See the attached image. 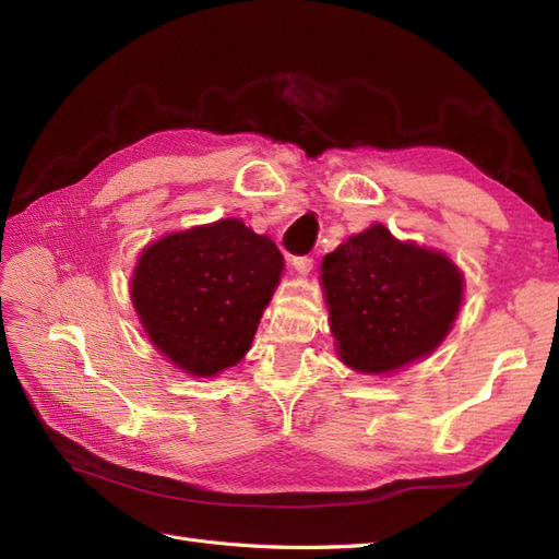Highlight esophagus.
Returning <instances> with one entry per match:
<instances>
[{"label":"esophagus","instance_id":"1","mask_svg":"<svg viewBox=\"0 0 559 559\" xmlns=\"http://www.w3.org/2000/svg\"><path fill=\"white\" fill-rule=\"evenodd\" d=\"M292 265L296 267V273H300V275H308L310 270H312V265H314V259H312V257H294Z\"/></svg>","mask_w":559,"mask_h":559}]
</instances>
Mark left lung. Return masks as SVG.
<instances>
[{
	"label": "left lung",
	"instance_id": "obj_1",
	"mask_svg": "<svg viewBox=\"0 0 559 559\" xmlns=\"http://www.w3.org/2000/svg\"><path fill=\"white\" fill-rule=\"evenodd\" d=\"M462 273L376 224L326 253L321 284L341 359L386 373L433 352L462 306Z\"/></svg>",
	"mask_w": 559,
	"mask_h": 559
}]
</instances>
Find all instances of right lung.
<instances>
[{
	"label": "right lung",
	"mask_w": 559,
	"mask_h": 559,
	"mask_svg": "<svg viewBox=\"0 0 559 559\" xmlns=\"http://www.w3.org/2000/svg\"><path fill=\"white\" fill-rule=\"evenodd\" d=\"M282 261L275 242L240 218L165 235L134 267V310L167 359L210 378L247 354Z\"/></svg>",
	"instance_id": "right-lung-1"
}]
</instances>
